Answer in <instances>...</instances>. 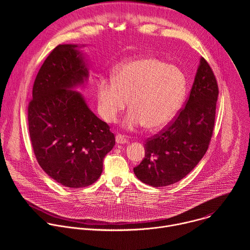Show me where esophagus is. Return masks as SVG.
<instances>
[{
	"mask_svg": "<svg viewBox=\"0 0 250 250\" xmlns=\"http://www.w3.org/2000/svg\"><path fill=\"white\" fill-rule=\"evenodd\" d=\"M116 142H117L118 145H125L126 142H127V140H126V138L125 136H123L121 134H117L116 135Z\"/></svg>",
	"mask_w": 250,
	"mask_h": 250,
	"instance_id": "34e87169",
	"label": "esophagus"
}]
</instances>
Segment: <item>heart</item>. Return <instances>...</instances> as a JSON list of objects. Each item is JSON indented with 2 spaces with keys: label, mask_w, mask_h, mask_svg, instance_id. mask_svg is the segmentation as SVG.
<instances>
[{
  "label": "heart",
  "mask_w": 250,
  "mask_h": 250,
  "mask_svg": "<svg viewBox=\"0 0 250 250\" xmlns=\"http://www.w3.org/2000/svg\"><path fill=\"white\" fill-rule=\"evenodd\" d=\"M185 91V76L179 68L152 56L140 57L120 65L114 78H100L98 111L104 122L115 123L129 100L131 110L123 127L134 130L146 125L158 130L179 112Z\"/></svg>",
  "instance_id": "b5f03b06"
}]
</instances>
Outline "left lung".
Returning a JSON list of instances; mask_svg holds the SVG:
<instances>
[{"instance_id":"8db88e82","label":"left lung","mask_w":250,"mask_h":250,"mask_svg":"<svg viewBox=\"0 0 250 250\" xmlns=\"http://www.w3.org/2000/svg\"><path fill=\"white\" fill-rule=\"evenodd\" d=\"M218 95L216 77L201 57L185 108L160 134L147 139L146 156L133 168L141 182L155 188L168 186L197 166L212 135Z\"/></svg>"}]
</instances>
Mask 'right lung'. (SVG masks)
I'll list each match as a JSON object with an SVG mask.
<instances>
[{
	"instance_id": "1",
	"label": "right lung",
	"mask_w": 250,
	"mask_h": 250,
	"mask_svg": "<svg viewBox=\"0 0 250 250\" xmlns=\"http://www.w3.org/2000/svg\"><path fill=\"white\" fill-rule=\"evenodd\" d=\"M84 46L60 44L52 50L35 78L28 105L29 135L39 164L57 183L73 189L99 179L103 159L116 142L110 126L76 91L90 75Z\"/></svg>"
}]
</instances>
